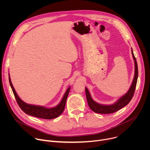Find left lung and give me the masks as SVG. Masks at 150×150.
<instances>
[{
  "label": "left lung",
  "mask_w": 150,
  "mask_h": 150,
  "mask_svg": "<svg viewBox=\"0 0 150 150\" xmlns=\"http://www.w3.org/2000/svg\"><path fill=\"white\" fill-rule=\"evenodd\" d=\"M132 54L135 62V75H134L133 82L132 83V85L129 91L127 92L126 94H125L124 96L120 97L115 103L112 105H102L96 103L92 99L88 89L85 87V93H86V97H87L88 104L90 108L93 112L97 113H100V114L113 113L121 109L122 108H123V107L126 105L130 102L135 93V88L137 86L138 76L137 62L135 57L134 54L132 49Z\"/></svg>",
  "instance_id": "obj_1"
}]
</instances>
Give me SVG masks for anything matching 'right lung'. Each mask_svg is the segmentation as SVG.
I'll return each instance as SVG.
<instances>
[{
	"mask_svg": "<svg viewBox=\"0 0 150 150\" xmlns=\"http://www.w3.org/2000/svg\"><path fill=\"white\" fill-rule=\"evenodd\" d=\"M9 81L18 105L19 106L21 110L26 114L41 119H52L59 116L63 113L64 109H65L67 99L71 87H69L68 88L65 95L63 96L60 103L57 106L53 108H46L42 106L28 104L24 102L17 95L11 82L10 76H9Z\"/></svg>",
	"mask_w": 150,
	"mask_h": 150,
	"instance_id": "obj_1",
	"label": "right lung"
}]
</instances>
